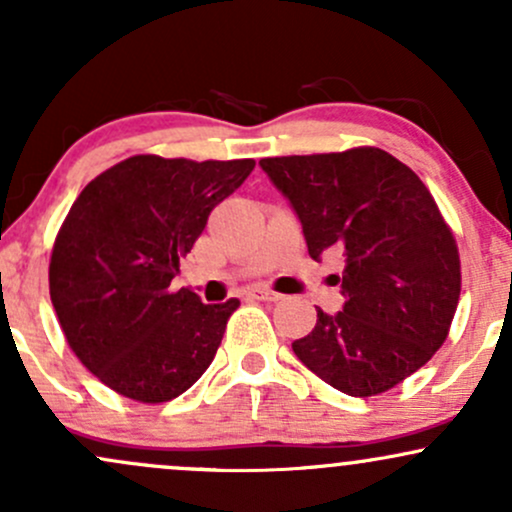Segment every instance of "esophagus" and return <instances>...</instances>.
I'll use <instances>...</instances> for the list:
<instances>
[{"label":"esophagus","mask_w":512,"mask_h":512,"mask_svg":"<svg viewBox=\"0 0 512 512\" xmlns=\"http://www.w3.org/2000/svg\"><path fill=\"white\" fill-rule=\"evenodd\" d=\"M252 296H255L257 301H269V303H276V301H281V298H284L281 293L267 289V286H257V289L252 291Z\"/></svg>","instance_id":"obj_1"}]
</instances>
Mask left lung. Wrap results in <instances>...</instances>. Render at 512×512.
I'll return each instance as SVG.
<instances>
[{"label":"left lung","mask_w":512,"mask_h":512,"mask_svg":"<svg viewBox=\"0 0 512 512\" xmlns=\"http://www.w3.org/2000/svg\"><path fill=\"white\" fill-rule=\"evenodd\" d=\"M296 211L313 260L344 255V308H317L293 342L317 378L351 397H373L428 363L448 337L460 301V255L436 199L383 149L262 158Z\"/></svg>","instance_id":"left-lung-1"}]
</instances>
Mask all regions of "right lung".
<instances>
[{
    "mask_svg": "<svg viewBox=\"0 0 512 512\" xmlns=\"http://www.w3.org/2000/svg\"><path fill=\"white\" fill-rule=\"evenodd\" d=\"M252 168V158L132 156L76 197L52 248L50 298L67 344L117 395L168 402L214 361L240 301L207 305L170 281Z\"/></svg>",
    "mask_w": 512,
    "mask_h": 512,
    "instance_id": "obj_1",
    "label": "right lung"
}]
</instances>
